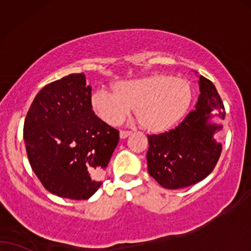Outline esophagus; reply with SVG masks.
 Instances as JSON below:
<instances>
[{"instance_id":"1","label":"esophagus","mask_w":251,"mask_h":251,"mask_svg":"<svg viewBox=\"0 0 251 251\" xmlns=\"http://www.w3.org/2000/svg\"><path fill=\"white\" fill-rule=\"evenodd\" d=\"M131 134H132L131 131H120V132H119L120 139H126L128 135H131Z\"/></svg>"}]
</instances>
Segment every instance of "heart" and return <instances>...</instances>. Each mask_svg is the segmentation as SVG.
<instances>
[{"label": "heart", "instance_id": "b5f03b06", "mask_svg": "<svg viewBox=\"0 0 251 251\" xmlns=\"http://www.w3.org/2000/svg\"><path fill=\"white\" fill-rule=\"evenodd\" d=\"M192 101L188 81L166 75H153L117 82L113 93L98 89L91 96L93 111L102 122L116 126L134 109L142 128L163 132L185 115Z\"/></svg>", "mask_w": 251, "mask_h": 251}]
</instances>
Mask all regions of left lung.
Returning a JSON list of instances; mask_svg holds the SVG:
<instances>
[{
  "label": "left lung",
  "mask_w": 251,
  "mask_h": 251,
  "mask_svg": "<svg viewBox=\"0 0 251 251\" xmlns=\"http://www.w3.org/2000/svg\"><path fill=\"white\" fill-rule=\"evenodd\" d=\"M199 83L195 109L176 128L148 135V172L164 188H185L205 179L222 153V145L213 138L222 125L211 119H225V106L209 79L201 75Z\"/></svg>",
  "instance_id": "1"
}]
</instances>
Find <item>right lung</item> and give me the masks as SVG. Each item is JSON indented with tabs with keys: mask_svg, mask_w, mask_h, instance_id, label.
Wrapping results in <instances>:
<instances>
[{
	"mask_svg": "<svg viewBox=\"0 0 251 251\" xmlns=\"http://www.w3.org/2000/svg\"><path fill=\"white\" fill-rule=\"evenodd\" d=\"M91 96L85 75L73 73L43 87L26 115L29 164L42 186L61 198H91L118 145L119 132L95 115Z\"/></svg>",
	"mask_w": 251,
	"mask_h": 251,
	"instance_id": "1",
	"label": "right lung"
}]
</instances>
